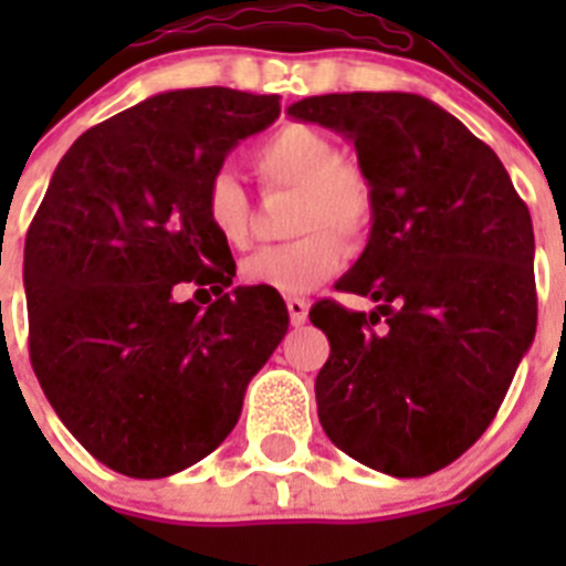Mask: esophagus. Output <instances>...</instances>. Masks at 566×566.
Segmentation results:
<instances>
[{"mask_svg":"<svg viewBox=\"0 0 566 566\" xmlns=\"http://www.w3.org/2000/svg\"><path fill=\"white\" fill-rule=\"evenodd\" d=\"M286 308H289V317H292V326H303V323L308 319V300L289 297Z\"/></svg>","mask_w":566,"mask_h":566,"instance_id":"esophagus-1","label":"esophagus"}]
</instances>
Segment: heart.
Listing matches in <instances>:
<instances>
[{
    "label": "heart",
    "mask_w": 566,
    "mask_h": 566,
    "mask_svg": "<svg viewBox=\"0 0 566 566\" xmlns=\"http://www.w3.org/2000/svg\"><path fill=\"white\" fill-rule=\"evenodd\" d=\"M252 167L266 189H292V234L297 240L266 247L243 263L247 286L306 294L343 266V243H359L377 212L371 178L339 153L332 135L308 124H283L252 149ZM203 212L227 247H247L252 201L232 172H214L203 192Z\"/></svg>",
    "instance_id": "1"
}]
</instances>
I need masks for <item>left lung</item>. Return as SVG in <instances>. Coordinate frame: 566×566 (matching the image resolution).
<instances>
[{
	"label": "left lung",
	"instance_id": "8db88e82",
	"mask_svg": "<svg viewBox=\"0 0 566 566\" xmlns=\"http://www.w3.org/2000/svg\"><path fill=\"white\" fill-rule=\"evenodd\" d=\"M292 118L348 135L377 195L371 238L323 300L332 343L314 394L339 451L388 476L437 473L496 417L536 337L533 221L499 155L413 93H328Z\"/></svg>",
	"mask_w": 566,
	"mask_h": 566
}]
</instances>
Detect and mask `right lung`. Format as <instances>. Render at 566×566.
I'll return each instance as SVG.
<instances>
[{"label":"right lung","mask_w":566,"mask_h":566,"mask_svg":"<svg viewBox=\"0 0 566 566\" xmlns=\"http://www.w3.org/2000/svg\"><path fill=\"white\" fill-rule=\"evenodd\" d=\"M277 96L161 93L64 153L24 240L30 365L67 431L133 479L201 462L238 424L243 394L286 337V303L232 286L234 260L203 192ZM210 289L209 307L171 289Z\"/></svg>","instance_id":"obj_1"}]
</instances>
